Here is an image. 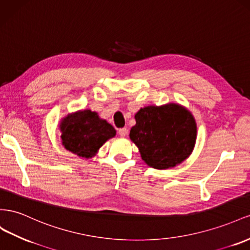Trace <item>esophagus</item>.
<instances>
[{
  "label": "esophagus",
  "instance_id": "34e87169",
  "mask_svg": "<svg viewBox=\"0 0 250 250\" xmlns=\"http://www.w3.org/2000/svg\"><path fill=\"white\" fill-rule=\"evenodd\" d=\"M118 134H119V136H120V137H125V136H126L127 130L125 129V127H124V129H119Z\"/></svg>",
  "mask_w": 250,
  "mask_h": 250
}]
</instances>
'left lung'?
I'll return each mask as SVG.
<instances>
[{
    "label": "left lung",
    "instance_id": "8db88e82",
    "mask_svg": "<svg viewBox=\"0 0 250 250\" xmlns=\"http://www.w3.org/2000/svg\"><path fill=\"white\" fill-rule=\"evenodd\" d=\"M135 120L130 139L148 167L156 169L174 167L194 151L196 119L180 104L145 106L135 114Z\"/></svg>",
    "mask_w": 250,
    "mask_h": 250
}]
</instances>
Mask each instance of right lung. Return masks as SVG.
<instances>
[{
    "label": "right lung",
    "mask_w": 250,
    "mask_h": 250,
    "mask_svg": "<svg viewBox=\"0 0 250 250\" xmlns=\"http://www.w3.org/2000/svg\"><path fill=\"white\" fill-rule=\"evenodd\" d=\"M60 131L63 147L85 159L94 157L104 142L116 135L108 121L88 109L69 113L62 118Z\"/></svg>",
    "instance_id": "1"
}]
</instances>
